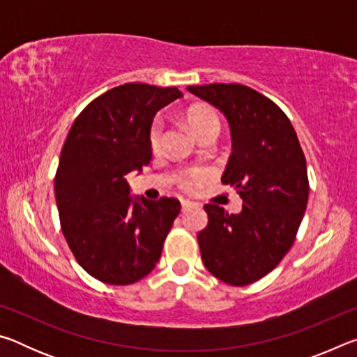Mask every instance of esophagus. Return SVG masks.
Segmentation results:
<instances>
[{
	"instance_id": "obj_1",
	"label": "esophagus",
	"mask_w": 357,
	"mask_h": 357,
	"mask_svg": "<svg viewBox=\"0 0 357 357\" xmlns=\"http://www.w3.org/2000/svg\"><path fill=\"white\" fill-rule=\"evenodd\" d=\"M183 211H187L189 208H193V206H198L197 203H193V202H190V200H183Z\"/></svg>"
}]
</instances>
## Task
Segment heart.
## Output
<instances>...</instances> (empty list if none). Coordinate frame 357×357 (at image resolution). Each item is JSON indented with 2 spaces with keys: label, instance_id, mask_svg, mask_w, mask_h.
I'll use <instances>...</instances> for the list:
<instances>
[{
  "label": "heart",
  "instance_id": "heart-1",
  "mask_svg": "<svg viewBox=\"0 0 357 357\" xmlns=\"http://www.w3.org/2000/svg\"><path fill=\"white\" fill-rule=\"evenodd\" d=\"M185 121L189 124V128L195 132V135L198 138H202L206 134H215L220 129V121L217 113L214 110H211L208 107H192L190 110H187L185 113ZM149 143L151 148H153L154 153L160 149L162 144V124L159 121H155L151 128L149 132ZM203 179V173L202 172H189L185 173L183 178L179 179L181 187L184 189H192L197 184H200Z\"/></svg>",
  "mask_w": 357,
  "mask_h": 357
}]
</instances>
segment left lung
I'll return each instance as SVG.
<instances>
[{
  "mask_svg": "<svg viewBox=\"0 0 357 357\" xmlns=\"http://www.w3.org/2000/svg\"><path fill=\"white\" fill-rule=\"evenodd\" d=\"M223 113L231 132L222 183L243 198L239 214L204 204L202 258L217 279L244 287L271 273L293 245L309 200L305 157L291 123L273 100L238 83L187 86Z\"/></svg>",
  "mask_w": 357,
  "mask_h": 357,
  "instance_id": "1",
  "label": "left lung"
}]
</instances>
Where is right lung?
<instances>
[{"label": "right lung", "instance_id": "add662e5", "mask_svg": "<svg viewBox=\"0 0 357 357\" xmlns=\"http://www.w3.org/2000/svg\"><path fill=\"white\" fill-rule=\"evenodd\" d=\"M183 98L178 88L126 83L78 114L55 178L66 241L78 264L108 285H130L159 261L176 198L130 195L126 176L153 159L149 132L160 108Z\"/></svg>", "mask_w": 357, "mask_h": 357}]
</instances>
